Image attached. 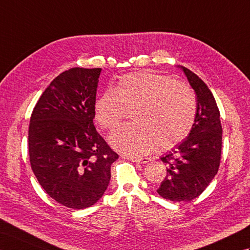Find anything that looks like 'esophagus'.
I'll list each match as a JSON object with an SVG mask.
<instances>
[{
	"instance_id": "obj_1",
	"label": "esophagus",
	"mask_w": 250,
	"mask_h": 250,
	"mask_svg": "<svg viewBox=\"0 0 250 250\" xmlns=\"http://www.w3.org/2000/svg\"><path fill=\"white\" fill-rule=\"evenodd\" d=\"M127 159H129L134 163H139V164H147L149 160H151L149 157H135V156H129L127 157Z\"/></svg>"
}]
</instances>
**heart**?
I'll return each instance as SVG.
<instances>
[{
  "instance_id": "obj_1",
  "label": "heart",
  "mask_w": 250,
  "mask_h": 250,
  "mask_svg": "<svg viewBox=\"0 0 250 250\" xmlns=\"http://www.w3.org/2000/svg\"><path fill=\"white\" fill-rule=\"evenodd\" d=\"M134 108L136 123L116 129L110 138L119 151L131 155L151 152L158 144L170 148L189 134L195 122L197 103L189 86L152 71L125 75L113 88H108L94 104L98 124L113 129L127 110Z\"/></svg>"
}]
</instances>
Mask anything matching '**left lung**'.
I'll return each mask as SVG.
<instances>
[{
	"label": "left lung",
	"instance_id": "8db88e82",
	"mask_svg": "<svg viewBox=\"0 0 250 250\" xmlns=\"http://www.w3.org/2000/svg\"><path fill=\"white\" fill-rule=\"evenodd\" d=\"M197 96V112L186 139L163 157L167 175L157 189L170 201H190L201 195L217 174L220 164L223 128L219 110L208 85L183 66H177Z\"/></svg>",
	"mask_w": 250,
	"mask_h": 250
}]
</instances>
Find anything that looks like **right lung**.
Returning a JSON list of instances; mask_svg holds the SVG:
<instances>
[{
    "label": "right lung",
    "instance_id": "add662e5",
    "mask_svg": "<svg viewBox=\"0 0 250 250\" xmlns=\"http://www.w3.org/2000/svg\"><path fill=\"white\" fill-rule=\"evenodd\" d=\"M102 68L74 67L50 83L33 110L29 154L33 172L48 195L82 209L106 191L119 155L96 131L94 104Z\"/></svg>",
    "mask_w": 250,
    "mask_h": 250
}]
</instances>
